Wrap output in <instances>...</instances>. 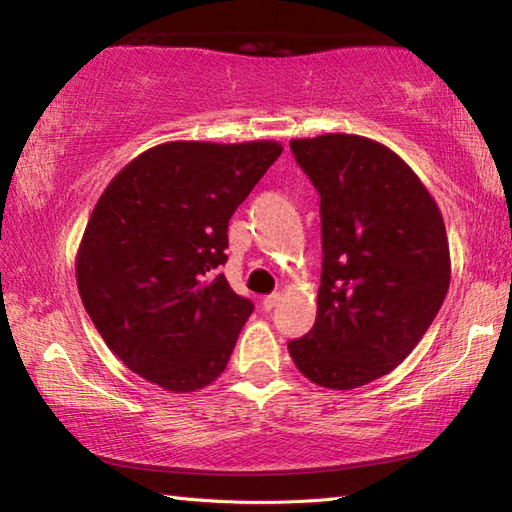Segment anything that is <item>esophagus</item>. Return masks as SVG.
Masks as SVG:
<instances>
[{"label":"esophagus","instance_id":"1","mask_svg":"<svg viewBox=\"0 0 512 512\" xmlns=\"http://www.w3.org/2000/svg\"><path fill=\"white\" fill-rule=\"evenodd\" d=\"M277 302H280V293H271V296H266L262 300V309L264 311H271V309L277 307Z\"/></svg>","mask_w":512,"mask_h":512}]
</instances>
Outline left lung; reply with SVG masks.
<instances>
[{
  "label": "left lung",
  "instance_id": "obj_1",
  "mask_svg": "<svg viewBox=\"0 0 512 512\" xmlns=\"http://www.w3.org/2000/svg\"><path fill=\"white\" fill-rule=\"evenodd\" d=\"M320 194L323 273L311 332L289 343L309 381L352 391L409 357L452 280L445 221L400 155L361 135L291 140Z\"/></svg>",
  "mask_w": 512,
  "mask_h": 512
}]
</instances>
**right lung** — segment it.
<instances>
[{
  "label": "right lung",
  "instance_id": "obj_1",
  "mask_svg": "<svg viewBox=\"0 0 512 512\" xmlns=\"http://www.w3.org/2000/svg\"><path fill=\"white\" fill-rule=\"evenodd\" d=\"M282 144L164 142L103 189L76 253L94 327L135 375L171 393L221 377L253 302L216 268L228 221Z\"/></svg>",
  "mask_w": 512,
  "mask_h": 512
}]
</instances>
